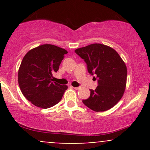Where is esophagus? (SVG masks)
<instances>
[{
  "mask_svg": "<svg viewBox=\"0 0 150 150\" xmlns=\"http://www.w3.org/2000/svg\"><path fill=\"white\" fill-rule=\"evenodd\" d=\"M73 88L74 89H76V90H78V89H80V87H73Z\"/></svg>",
  "mask_w": 150,
  "mask_h": 150,
  "instance_id": "obj_1",
  "label": "esophagus"
}]
</instances>
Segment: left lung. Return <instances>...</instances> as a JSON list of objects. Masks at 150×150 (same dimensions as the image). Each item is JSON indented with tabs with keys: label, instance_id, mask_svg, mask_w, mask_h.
<instances>
[{
	"label": "left lung",
	"instance_id": "left-lung-1",
	"mask_svg": "<svg viewBox=\"0 0 150 150\" xmlns=\"http://www.w3.org/2000/svg\"><path fill=\"white\" fill-rule=\"evenodd\" d=\"M75 51L85 60L89 73L98 79L97 88L90 89V97L82 100L83 104L96 112L113 107L123 97L126 87L125 62L116 50L104 44H92Z\"/></svg>",
	"mask_w": 150,
	"mask_h": 150
}]
</instances>
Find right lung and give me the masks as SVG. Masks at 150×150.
<instances>
[{
    "instance_id": "right-lung-1",
    "label": "right lung",
    "mask_w": 150,
    "mask_h": 150,
    "mask_svg": "<svg viewBox=\"0 0 150 150\" xmlns=\"http://www.w3.org/2000/svg\"><path fill=\"white\" fill-rule=\"evenodd\" d=\"M68 51L52 44H43L30 50L18 70V84L25 97L32 104L48 108L57 104L68 89L53 82V73Z\"/></svg>"
}]
</instances>
